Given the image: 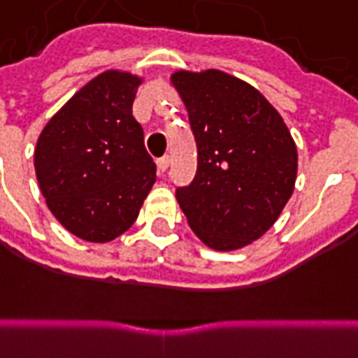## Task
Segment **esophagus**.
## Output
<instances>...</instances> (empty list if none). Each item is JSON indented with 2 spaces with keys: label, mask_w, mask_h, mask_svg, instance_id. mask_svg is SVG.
Listing matches in <instances>:
<instances>
[{
  "label": "esophagus",
  "mask_w": 358,
  "mask_h": 358,
  "mask_svg": "<svg viewBox=\"0 0 358 358\" xmlns=\"http://www.w3.org/2000/svg\"><path fill=\"white\" fill-rule=\"evenodd\" d=\"M169 163H171V159H169V155H163V157H159L157 159L159 172H165L166 169H169Z\"/></svg>",
  "instance_id": "esophagus-1"
}]
</instances>
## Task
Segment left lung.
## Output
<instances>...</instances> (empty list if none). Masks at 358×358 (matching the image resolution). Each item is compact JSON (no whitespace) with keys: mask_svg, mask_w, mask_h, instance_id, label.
<instances>
[{"mask_svg":"<svg viewBox=\"0 0 358 358\" xmlns=\"http://www.w3.org/2000/svg\"><path fill=\"white\" fill-rule=\"evenodd\" d=\"M172 85L197 144V172L176 199L206 246L235 250L262 237L294 192L298 152L254 87L218 70L178 71Z\"/></svg>","mask_w":358,"mask_h":358,"instance_id":"1","label":"left lung"}]
</instances>
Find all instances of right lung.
<instances>
[{"mask_svg": "<svg viewBox=\"0 0 358 358\" xmlns=\"http://www.w3.org/2000/svg\"><path fill=\"white\" fill-rule=\"evenodd\" d=\"M140 79L104 71L73 94L39 134L34 165L55 218L79 239L108 243L134 224L155 182L132 115Z\"/></svg>", "mask_w": 358, "mask_h": 358, "instance_id": "1", "label": "right lung"}]
</instances>
